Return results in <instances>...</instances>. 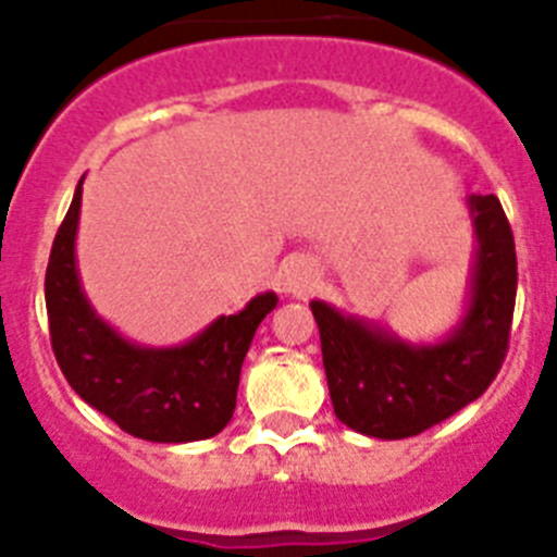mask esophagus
<instances>
[{"instance_id": "obj_1", "label": "esophagus", "mask_w": 557, "mask_h": 557, "mask_svg": "<svg viewBox=\"0 0 557 557\" xmlns=\"http://www.w3.org/2000/svg\"><path fill=\"white\" fill-rule=\"evenodd\" d=\"M278 282H282L284 293L301 298V295L312 293L314 284H318V268L304 256H289L278 270Z\"/></svg>"}]
</instances>
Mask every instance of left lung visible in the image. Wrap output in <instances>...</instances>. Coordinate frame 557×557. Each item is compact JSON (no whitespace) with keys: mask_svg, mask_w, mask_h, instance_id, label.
Returning a JSON list of instances; mask_svg holds the SVG:
<instances>
[{"mask_svg":"<svg viewBox=\"0 0 557 557\" xmlns=\"http://www.w3.org/2000/svg\"><path fill=\"white\" fill-rule=\"evenodd\" d=\"M476 259L469 309L455 332L412 346L362 318L312 301L334 416L382 441L421 435L488 391L510 343L516 245L496 195H471Z\"/></svg>","mask_w":557,"mask_h":557,"instance_id":"left-lung-1","label":"left lung"}]
</instances>
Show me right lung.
<instances>
[{
    "instance_id": "obj_1",
    "label": "right lung",
    "mask_w": 557,
    "mask_h": 557,
    "mask_svg": "<svg viewBox=\"0 0 557 557\" xmlns=\"http://www.w3.org/2000/svg\"><path fill=\"white\" fill-rule=\"evenodd\" d=\"M83 178L49 253V337L72 391L152 444H189L218 435L234 416L236 387L256 329L278 304L275 293L256 295L243 312L218 318L198 337L175 348L136 346L113 332L83 295L75 264Z\"/></svg>"
}]
</instances>
